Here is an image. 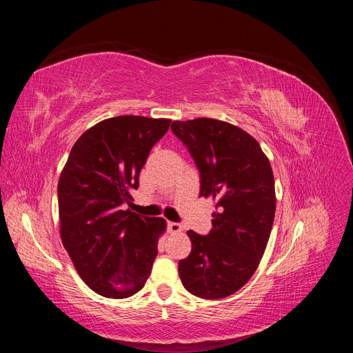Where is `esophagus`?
Segmentation results:
<instances>
[{"instance_id": "34e87169", "label": "esophagus", "mask_w": 353, "mask_h": 353, "mask_svg": "<svg viewBox=\"0 0 353 353\" xmlns=\"http://www.w3.org/2000/svg\"><path fill=\"white\" fill-rule=\"evenodd\" d=\"M168 231L170 234H178L183 231V227H181L178 222H168Z\"/></svg>"}]
</instances>
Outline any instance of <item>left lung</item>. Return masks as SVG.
I'll use <instances>...</instances> for the list:
<instances>
[{
  "mask_svg": "<svg viewBox=\"0 0 353 353\" xmlns=\"http://www.w3.org/2000/svg\"><path fill=\"white\" fill-rule=\"evenodd\" d=\"M170 130L199 169L200 197L216 200L206 236L188 231L191 253L178 263L187 290L201 299L227 297L250 280L270 240L275 185L270 160L252 135L231 123L199 117Z\"/></svg>",
  "mask_w": 353,
  "mask_h": 353,
  "instance_id": "obj_1",
  "label": "left lung"
}]
</instances>
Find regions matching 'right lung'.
I'll use <instances>...</instances> for the list:
<instances>
[{
    "label": "right lung",
    "mask_w": 353,
    "mask_h": 353,
    "mask_svg": "<svg viewBox=\"0 0 353 353\" xmlns=\"http://www.w3.org/2000/svg\"><path fill=\"white\" fill-rule=\"evenodd\" d=\"M169 119L117 116L85 131L59 179L60 234L81 279L95 293L125 299L140 292L157 256L163 218L130 209L131 191Z\"/></svg>",
    "instance_id": "1"
}]
</instances>
